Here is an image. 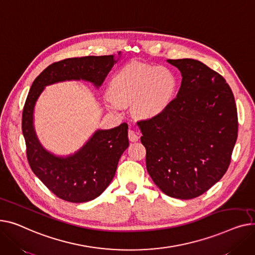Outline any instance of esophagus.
<instances>
[{
	"label": "esophagus",
	"mask_w": 255,
	"mask_h": 255,
	"mask_svg": "<svg viewBox=\"0 0 255 255\" xmlns=\"http://www.w3.org/2000/svg\"><path fill=\"white\" fill-rule=\"evenodd\" d=\"M139 139H140V137H139V134L136 131L132 130V129L128 130V140L129 141L137 142Z\"/></svg>",
	"instance_id": "obj_1"
}]
</instances>
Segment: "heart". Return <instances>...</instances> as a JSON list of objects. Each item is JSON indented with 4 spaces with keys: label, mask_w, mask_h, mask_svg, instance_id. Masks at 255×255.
Returning a JSON list of instances; mask_svg holds the SVG:
<instances>
[{
    "label": "heart",
    "mask_w": 255,
    "mask_h": 255,
    "mask_svg": "<svg viewBox=\"0 0 255 255\" xmlns=\"http://www.w3.org/2000/svg\"><path fill=\"white\" fill-rule=\"evenodd\" d=\"M175 89L170 71L144 64L126 66L110 81L109 106L118 110L132 104L133 112L151 117L167 106Z\"/></svg>",
    "instance_id": "obj_1"
}]
</instances>
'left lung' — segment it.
<instances>
[{"label":"left lung","instance_id":"obj_1","mask_svg":"<svg viewBox=\"0 0 255 255\" xmlns=\"http://www.w3.org/2000/svg\"><path fill=\"white\" fill-rule=\"evenodd\" d=\"M168 62L182 75L177 97L138 126L155 185L169 197L189 200L228 171L238 137L237 106L219 73L191 58Z\"/></svg>","mask_w":255,"mask_h":255}]
</instances>
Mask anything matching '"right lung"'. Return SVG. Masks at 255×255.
Returning <instances> with one entry per match:
<instances>
[{"instance_id":"right-lung-1","label":"right lung","mask_w":255,"mask_h":255,"mask_svg":"<svg viewBox=\"0 0 255 255\" xmlns=\"http://www.w3.org/2000/svg\"><path fill=\"white\" fill-rule=\"evenodd\" d=\"M113 55L66 58L51 64L33 82L22 111L26 158L35 175L59 199L71 203L92 201L108 187L117 164L128 147V124L98 130L77 153L56 157L37 140L33 127L35 103L44 86L58 81L83 79L100 86L112 69Z\"/></svg>"}]
</instances>
